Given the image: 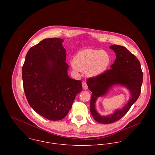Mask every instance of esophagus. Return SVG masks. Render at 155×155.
<instances>
[{"label":"esophagus","instance_id":"obj_1","mask_svg":"<svg viewBox=\"0 0 155 155\" xmlns=\"http://www.w3.org/2000/svg\"><path fill=\"white\" fill-rule=\"evenodd\" d=\"M82 87H83V89H85V90H86V89H88V85H87V82H84V83L82 84Z\"/></svg>","mask_w":155,"mask_h":155}]
</instances>
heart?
Wrapping results in <instances>:
<instances>
[{"mask_svg":"<svg viewBox=\"0 0 155 155\" xmlns=\"http://www.w3.org/2000/svg\"><path fill=\"white\" fill-rule=\"evenodd\" d=\"M110 61L109 55L104 51L85 49L75 56L73 67L75 70L85 72L89 77H95L106 71Z\"/></svg>","mask_w":155,"mask_h":155,"instance_id":"obj_1","label":"heart"}]
</instances>
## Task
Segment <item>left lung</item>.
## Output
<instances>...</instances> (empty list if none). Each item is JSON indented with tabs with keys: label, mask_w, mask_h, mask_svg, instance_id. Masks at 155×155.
Returning <instances> with one entry per match:
<instances>
[{
	"label": "left lung",
	"mask_w": 155,
	"mask_h": 155,
	"mask_svg": "<svg viewBox=\"0 0 155 155\" xmlns=\"http://www.w3.org/2000/svg\"><path fill=\"white\" fill-rule=\"evenodd\" d=\"M116 54V58L111 65V68L87 80L88 88L92 92L90 111L94 119L101 124H111L120 119L130 109L138 98L143 83V74L137 58L125 47L113 45L110 46ZM114 84H121L128 88L132 97L122 109L107 117L101 116L94 108L98 97L104 95Z\"/></svg>",
	"instance_id": "1"
}]
</instances>
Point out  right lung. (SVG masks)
Returning a JSON list of instances; mask_svg holds the SVG:
<instances>
[{
	"label": "right lung",
	"instance_id": "obj_1",
	"mask_svg": "<svg viewBox=\"0 0 155 155\" xmlns=\"http://www.w3.org/2000/svg\"><path fill=\"white\" fill-rule=\"evenodd\" d=\"M63 42L56 38L42 40L28 50L22 66L23 87L28 104L51 120L65 117L82 90V81L67 74Z\"/></svg>",
	"mask_w": 155,
	"mask_h": 155
}]
</instances>
